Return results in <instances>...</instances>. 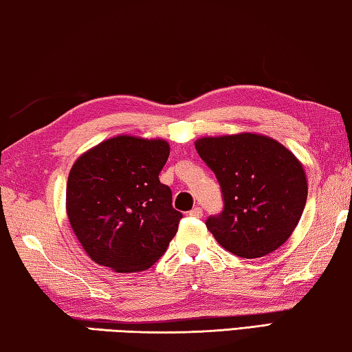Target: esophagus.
I'll list each match as a JSON object with an SVG mask.
<instances>
[{
	"mask_svg": "<svg viewBox=\"0 0 352 352\" xmlns=\"http://www.w3.org/2000/svg\"><path fill=\"white\" fill-rule=\"evenodd\" d=\"M189 214H191L192 217H202L204 211H202V208H200V206H194V208L189 211Z\"/></svg>",
	"mask_w": 352,
	"mask_h": 352,
	"instance_id": "34e87169",
	"label": "esophagus"
}]
</instances>
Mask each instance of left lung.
<instances>
[{"instance_id": "obj_1", "label": "left lung", "mask_w": 352, "mask_h": 352, "mask_svg": "<svg viewBox=\"0 0 352 352\" xmlns=\"http://www.w3.org/2000/svg\"><path fill=\"white\" fill-rule=\"evenodd\" d=\"M196 150L219 182L224 206L206 228L228 252L256 258L274 252L292 235L307 202L302 164L266 136L202 138Z\"/></svg>"}]
</instances>
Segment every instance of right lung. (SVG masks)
Instances as JSON below:
<instances>
[{"label":"right lung","mask_w":352,"mask_h":352,"mask_svg":"<svg viewBox=\"0 0 352 352\" xmlns=\"http://www.w3.org/2000/svg\"><path fill=\"white\" fill-rule=\"evenodd\" d=\"M167 158L163 139L117 136L76 160L67 180V214L96 263L135 272L163 256L183 217L158 178Z\"/></svg>","instance_id":"add662e5"}]
</instances>
